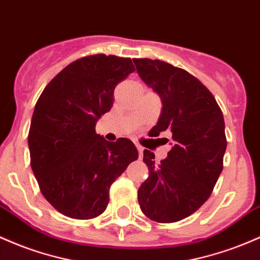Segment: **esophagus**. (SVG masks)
I'll list each match as a JSON object with an SVG mask.
<instances>
[{"instance_id": "34e87169", "label": "esophagus", "mask_w": 260, "mask_h": 260, "mask_svg": "<svg viewBox=\"0 0 260 260\" xmlns=\"http://www.w3.org/2000/svg\"><path fill=\"white\" fill-rule=\"evenodd\" d=\"M137 149H138V152H139V155H143V150H144V148L142 147V145L137 144Z\"/></svg>"}]
</instances>
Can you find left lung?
Masks as SVG:
<instances>
[{
  "instance_id": "8db88e82",
  "label": "left lung",
  "mask_w": 260,
  "mask_h": 260,
  "mask_svg": "<svg viewBox=\"0 0 260 260\" xmlns=\"http://www.w3.org/2000/svg\"><path fill=\"white\" fill-rule=\"evenodd\" d=\"M133 61L139 78L161 100L153 136L173 135L172 150L159 164L144 149L149 176L138 189L139 206L155 222L181 221L206 202L223 169V115L209 88L186 70L147 58Z\"/></svg>"
}]
</instances>
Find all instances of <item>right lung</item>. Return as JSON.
Masks as SVG:
<instances>
[{
  "mask_svg": "<svg viewBox=\"0 0 260 260\" xmlns=\"http://www.w3.org/2000/svg\"><path fill=\"white\" fill-rule=\"evenodd\" d=\"M135 71L131 58L96 54L64 68L43 90L30 122V165L56 211L75 219L101 215L110 186L138 159L132 141L107 142L95 131L116 85Z\"/></svg>",
  "mask_w": 260,
  "mask_h": 260,
  "instance_id": "right-lung-1",
  "label": "right lung"
}]
</instances>
